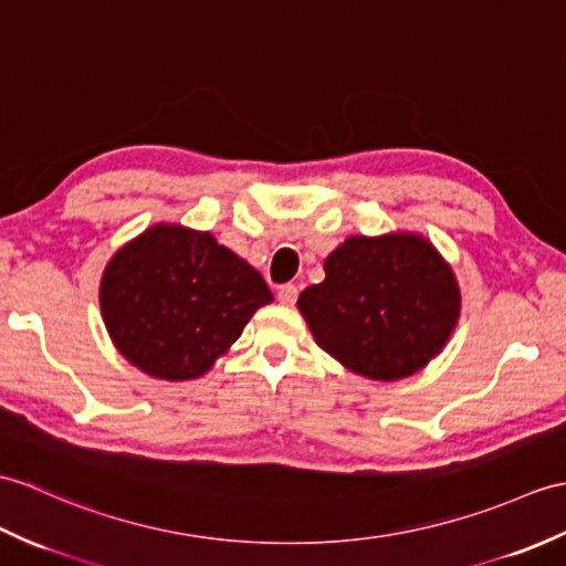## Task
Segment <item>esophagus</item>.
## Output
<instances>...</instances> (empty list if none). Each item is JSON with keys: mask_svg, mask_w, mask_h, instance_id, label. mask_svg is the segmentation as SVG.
Returning a JSON list of instances; mask_svg holds the SVG:
<instances>
[{"mask_svg": "<svg viewBox=\"0 0 566 566\" xmlns=\"http://www.w3.org/2000/svg\"><path fill=\"white\" fill-rule=\"evenodd\" d=\"M280 304L284 306H294L296 298H298V286L296 284H282L280 292H277Z\"/></svg>", "mask_w": 566, "mask_h": 566, "instance_id": "obj_1", "label": "esophagus"}]
</instances>
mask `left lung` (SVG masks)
Returning a JSON list of instances; mask_svg holds the SVG:
<instances>
[{
  "label": "left lung",
  "instance_id": "left-lung-1",
  "mask_svg": "<svg viewBox=\"0 0 566 566\" xmlns=\"http://www.w3.org/2000/svg\"><path fill=\"white\" fill-rule=\"evenodd\" d=\"M325 280L298 311L331 357L354 374L398 380L443 349L461 313L451 268L415 233L352 235L327 255Z\"/></svg>",
  "mask_w": 566,
  "mask_h": 566
}]
</instances>
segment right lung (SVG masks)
Returning a JSON list of instances; mask_svg holds the SVG:
<instances>
[{
    "instance_id": "right-lung-1",
    "label": "right lung",
    "mask_w": 566,
    "mask_h": 566,
    "mask_svg": "<svg viewBox=\"0 0 566 566\" xmlns=\"http://www.w3.org/2000/svg\"><path fill=\"white\" fill-rule=\"evenodd\" d=\"M270 286L214 235L159 223L127 243L103 272L101 311L113 345L154 378L212 369Z\"/></svg>"
}]
</instances>
